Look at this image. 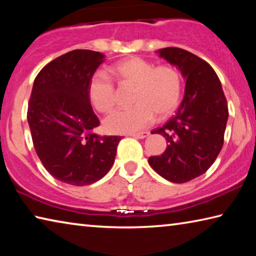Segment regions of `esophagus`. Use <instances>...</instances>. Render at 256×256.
I'll return each instance as SVG.
<instances>
[{"label": "esophagus", "instance_id": "obj_1", "mask_svg": "<svg viewBox=\"0 0 256 256\" xmlns=\"http://www.w3.org/2000/svg\"><path fill=\"white\" fill-rule=\"evenodd\" d=\"M148 136H149V132H146V131L132 134V136H133V138H146Z\"/></svg>", "mask_w": 256, "mask_h": 256}]
</instances>
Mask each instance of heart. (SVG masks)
Instances as JSON below:
<instances>
[{"label": "heart", "mask_w": 256, "mask_h": 256, "mask_svg": "<svg viewBox=\"0 0 256 256\" xmlns=\"http://www.w3.org/2000/svg\"><path fill=\"white\" fill-rule=\"evenodd\" d=\"M110 74L120 84L134 86L132 104L128 110H116L104 120L110 133H132L154 122V114L164 118L175 112L182 96V76L170 66H154L144 58L133 56L110 68ZM89 97L100 112H110L116 104L112 81L104 73H96L90 80Z\"/></svg>", "instance_id": "1"}]
</instances>
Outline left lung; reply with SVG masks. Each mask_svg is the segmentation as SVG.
<instances>
[{
	"label": "left lung",
	"instance_id": "obj_1",
	"mask_svg": "<svg viewBox=\"0 0 256 256\" xmlns=\"http://www.w3.org/2000/svg\"><path fill=\"white\" fill-rule=\"evenodd\" d=\"M176 66L186 80L183 102L176 114L151 133L167 141L160 156L149 158V164L172 183H186L209 170L224 144L228 106L222 84L206 60L190 52L166 47L158 50Z\"/></svg>",
	"mask_w": 256,
	"mask_h": 256
}]
</instances>
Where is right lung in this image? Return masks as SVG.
Listing matches in <instances>:
<instances>
[{"label":"right lung","instance_id":"obj_1","mask_svg":"<svg viewBox=\"0 0 256 256\" xmlns=\"http://www.w3.org/2000/svg\"><path fill=\"white\" fill-rule=\"evenodd\" d=\"M105 55L74 50L50 62L34 81L27 118L46 170L66 184L84 186L105 176L122 136L92 133L99 120L89 84Z\"/></svg>","mask_w":256,"mask_h":256}]
</instances>
